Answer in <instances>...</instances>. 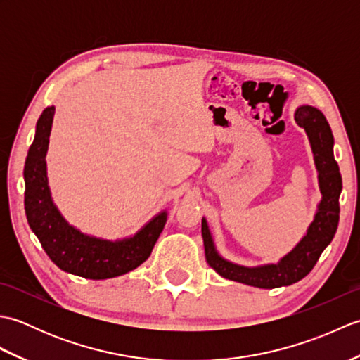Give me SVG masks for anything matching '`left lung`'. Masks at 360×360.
<instances>
[{
    "label": "left lung",
    "instance_id": "left-lung-1",
    "mask_svg": "<svg viewBox=\"0 0 360 360\" xmlns=\"http://www.w3.org/2000/svg\"><path fill=\"white\" fill-rule=\"evenodd\" d=\"M295 122L298 127L307 131L312 153H314L316 167L319 172V186L322 193V201L312 221L307 235L302 241L283 257L277 264H266L259 267H244L227 262L218 255L213 244L209 226L202 218V240L205 259L209 266L215 269L221 277L233 280L244 285L272 289L289 286L297 283L312 271L319 262L325 248L334 238L339 224V196L342 192V176L339 165L333 155L334 137L323 112L314 106L303 105L295 111Z\"/></svg>",
    "mask_w": 360,
    "mask_h": 360
}]
</instances>
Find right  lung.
I'll return each instance as SVG.
<instances>
[{"instance_id": "add662e5", "label": "right lung", "mask_w": 360, "mask_h": 360, "mask_svg": "<svg viewBox=\"0 0 360 360\" xmlns=\"http://www.w3.org/2000/svg\"><path fill=\"white\" fill-rule=\"evenodd\" d=\"M53 112V106L41 112L25 164V210L30 229L48 257L65 272L105 280L136 269L150 257L165 226L167 213H159L141 232L122 241L98 240L68 224L52 202L46 176L44 158Z\"/></svg>"}]
</instances>
